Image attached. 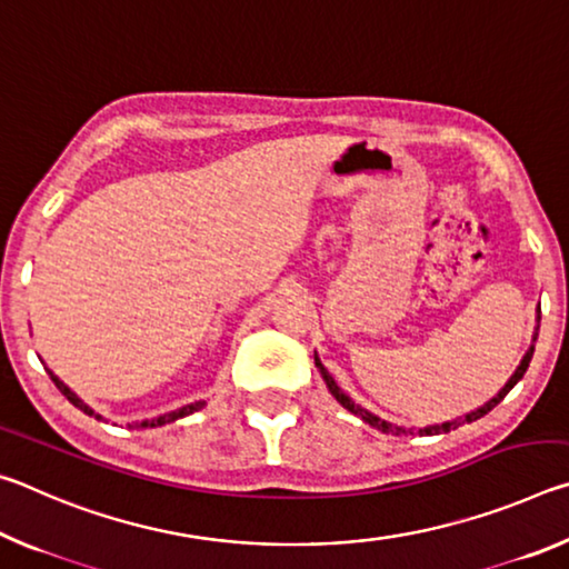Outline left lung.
<instances>
[{
  "label": "left lung",
  "mask_w": 569,
  "mask_h": 569,
  "mask_svg": "<svg viewBox=\"0 0 569 569\" xmlns=\"http://www.w3.org/2000/svg\"><path fill=\"white\" fill-rule=\"evenodd\" d=\"M537 331H539V308H537V326H535V333H532V343H529V349H527V353L522 356V361H519V366H517V369H515L512 377H509V381L505 383V387L497 391V397L489 399V401L485 403V407H479V409H475V411L465 413V417H459V419H451V421H445V423H431V427H419V429L397 427V423H391V421H383L381 417H377V413H371L369 409H363L361 403H356V401L349 397V393H346V391L339 387V383H336V379L331 377V373L326 371V366L321 363L319 353H313V361H316V369L321 371V377H323V381H326V387H329L331 397H333L336 401H339L343 409H349L351 413H356V417H361L366 423H369V427H373V429L383 431V435H421V437H435V435H447V431H451V429L461 427V423H471V421L481 419V417H485V413L492 411V409L497 407V403L507 397L509 391L515 389V383L525 377L527 366H529V361H532V353H535V341H537Z\"/></svg>",
  "instance_id": "obj_1"
}]
</instances>
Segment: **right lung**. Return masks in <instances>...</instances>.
<instances>
[{"mask_svg": "<svg viewBox=\"0 0 569 569\" xmlns=\"http://www.w3.org/2000/svg\"><path fill=\"white\" fill-rule=\"evenodd\" d=\"M47 369V366H44ZM47 373H50V379L54 381V387L60 389L64 397H67V401L70 403H74L77 409L80 411H84L88 413V417H94V419H102L98 411H94L90 403H84L80 397H77V393L67 387V383L60 379V377H54V371H50L47 369ZM206 407V401H192V403H186V407H180V409H176V411H168V413H160V417H156V419H142V421H134L132 427H138V429H152V427H162V423H170V421H176V419H182V417H188V413H192V411H200Z\"/></svg>", "mask_w": 569, "mask_h": 569, "instance_id": "add662e5", "label": "right lung"}]
</instances>
